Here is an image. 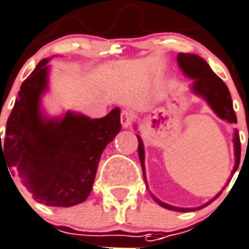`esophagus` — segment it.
I'll return each mask as SVG.
<instances>
[{
	"instance_id": "34e87169",
	"label": "esophagus",
	"mask_w": 249,
	"mask_h": 249,
	"mask_svg": "<svg viewBox=\"0 0 249 249\" xmlns=\"http://www.w3.org/2000/svg\"><path fill=\"white\" fill-rule=\"evenodd\" d=\"M132 121H134V114L130 112V110H123L122 114H121V123H122L123 128H127L132 124Z\"/></svg>"
}]
</instances>
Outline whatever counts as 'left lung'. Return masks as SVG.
<instances>
[{"mask_svg": "<svg viewBox=\"0 0 249 249\" xmlns=\"http://www.w3.org/2000/svg\"><path fill=\"white\" fill-rule=\"evenodd\" d=\"M178 67L182 69V71H184L185 74L194 79V83H193L192 86L193 91H194L196 95H199V96L203 97L204 100L210 104L212 110H213L220 118L225 119L229 123H236V115L235 112H234V108H232V100L231 96H230V91H229L228 86H226L225 83L222 82V79L218 78L217 75L214 74L213 71L210 68V65L207 64L206 61H204L200 56H198V55L184 53H180L178 55ZM137 140H139V158H140L141 162V168H142L144 180L145 182H146L144 164V145H142V141H141L139 135H137ZM234 152H235L234 153V154H235V166H234V170H232L231 175L235 174V171L238 170L240 162V140L239 135H238V130H235V132H234ZM229 181H230V178H229ZM222 190H224V189H222ZM222 190L218 193L217 196H214L213 199H211L210 202H207L203 206L196 207V208H178V207L170 206V204L163 203V202H160L159 199H157L154 196H153V199L156 200L159 206L164 207L167 210L178 211V212H192V211L200 210V208L208 206L211 202H213V200L221 194Z\"/></svg>", "mask_w": 249, "mask_h": 249, "instance_id": "left-lung-1", "label": "left lung"}]
</instances>
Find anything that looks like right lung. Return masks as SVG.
<instances>
[{"instance_id":"obj_1","label":"right lung","mask_w":249,"mask_h":249,"mask_svg":"<svg viewBox=\"0 0 249 249\" xmlns=\"http://www.w3.org/2000/svg\"><path fill=\"white\" fill-rule=\"evenodd\" d=\"M47 63L39 61L21 83L3 142L0 135V164L3 160L10 178L20 176L38 203L71 207L91 193L101 153L121 131V110L97 119L71 112L61 119L43 117L39 100L47 89Z\"/></svg>"}]
</instances>
